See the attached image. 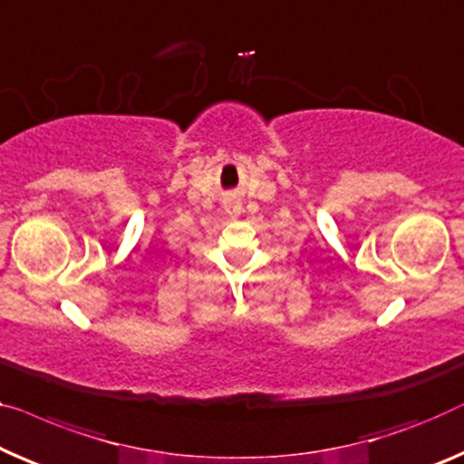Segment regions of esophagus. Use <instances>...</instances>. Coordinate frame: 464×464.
Wrapping results in <instances>:
<instances>
[{
  "label": "esophagus",
  "mask_w": 464,
  "mask_h": 464,
  "mask_svg": "<svg viewBox=\"0 0 464 464\" xmlns=\"http://www.w3.org/2000/svg\"><path fill=\"white\" fill-rule=\"evenodd\" d=\"M227 211L232 213V216H237V211H238V207H227Z\"/></svg>",
  "instance_id": "obj_1"
}]
</instances>
